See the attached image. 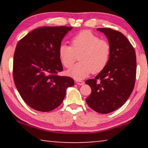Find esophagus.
<instances>
[{
	"label": "esophagus",
	"mask_w": 148,
	"mask_h": 148,
	"mask_svg": "<svg viewBox=\"0 0 148 148\" xmlns=\"http://www.w3.org/2000/svg\"><path fill=\"white\" fill-rule=\"evenodd\" d=\"M76 83H77V84H78V85H79V86H82V85H84V81H81V80H77V81H76Z\"/></svg>",
	"instance_id": "1"
}]
</instances>
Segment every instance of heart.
Masks as SVG:
<instances>
[{"label": "heart", "mask_w": 148, "mask_h": 148, "mask_svg": "<svg viewBox=\"0 0 148 148\" xmlns=\"http://www.w3.org/2000/svg\"><path fill=\"white\" fill-rule=\"evenodd\" d=\"M71 46L65 44L58 48V57L66 68L71 66L79 56V62L68 71V75L75 79H82L91 73L97 74L106 68L110 59L111 47L106 40L90 30H83L72 38Z\"/></svg>", "instance_id": "obj_1"}]
</instances>
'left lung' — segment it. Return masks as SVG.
Listing matches in <instances>:
<instances>
[{"label":"left lung","mask_w":148,"mask_h":148,"mask_svg":"<svg viewBox=\"0 0 148 148\" xmlns=\"http://www.w3.org/2000/svg\"><path fill=\"white\" fill-rule=\"evenodd\" d=\"M108 38L111 47L106 68L86 84L92 89L86 98L89 106L97 112L108 114L120 108L132 93L136 78V55L134 48L120 32L98 28Z\"/></svg>","instance_id":"left-lung-1"}]
</instances>
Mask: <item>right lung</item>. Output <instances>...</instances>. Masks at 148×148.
<instances>
[{
  "instance_id": "add662e5",
  "label": "right lung",
  "mask_w": 148,
  "mask_h": 148,
  "mask_svg": "<svg viewBox=\"0 0 148 148\" xmlns=\"http://www.w3.org/2000/svg\"><path fill=\"white\" fill-rule=\"evenodd\" d=\"M72 27H41L20 40L13 58V79L20 96L34 110L49 112L59 106L72 78L58 75L63 70L58 57L62 40Z\"/></svg>"
}]
</instances>
